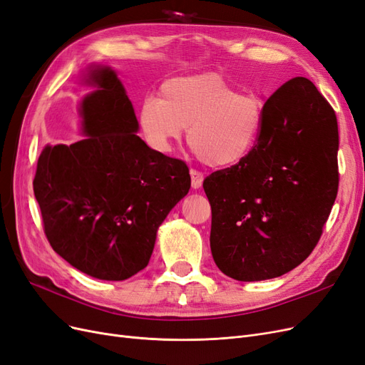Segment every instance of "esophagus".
Returning a JSON list of instances; mask_svg holds the SVG:
<instances>
[{
	"mask_svg": "<svg viewBox=\"0 0 365 365\" xmlns=\"http://www.w3.org/2000/svg\"><path fill=\"white\" fill-rule=\"evenodd\" d=\"M190 177H192V187L193 188H200V185H202V182H204V173L192 169Z\"/></svg>",
	"mask_w": 365,
	"mask_h": 365,
	"instance_id": "34e87169",
	"label": "esophagus"
}]
</instances>
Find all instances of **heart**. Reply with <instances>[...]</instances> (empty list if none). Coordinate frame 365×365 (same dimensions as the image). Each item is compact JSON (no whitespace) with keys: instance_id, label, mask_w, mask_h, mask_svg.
<instances>
[{"instance_id":"heart-1","label":"heart","mask_w":365,"mask_h":365,"mask_svg":"<svg viewBox=\"0 0 365 365\" xmlns=\"http://www.w3.org/2000/svg\"><path fill=\"white\" fill-rule=\"evenodd\" d=\"M137 122L146 143L169 154L184 130L196 155L211 168H232L254 149L262 127V103L215 72L169 78L160 98H145Z\"/></svg>"}]
</instances>
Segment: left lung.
Instances as JSON below:
<instances>
[{"mask_svg": "<svg viewBox=\"0 0 365 365\" xmlns=\"http://www.w3.org/2000/svg\"><path fill=\"white\" fill-rule=\"evenodd\" d=\"M336 154L335 111L317 87L282 84L264 103L250 154L204 180L211 254L226 276L272 279L309 257L338 193Z\"/></svg>", "mask_w": 365, "mask_h": 365, "instance_id": "left-lung-1", "label": "left lung"}]
</instances>
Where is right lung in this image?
I'll return each instance as SVG.
<instances>
[{
	"label": "right lung",
	"mask_w": 365,
	"mask_h": 365,
	"mask_svg": "<svg viewBox=\"0 0 365 365\" xmlns=\"http://www.w3.org/2000/svg\"><path fill=\"white\" fill-rule=\"evenodd\" d=\"M81 103L86 139L45 146L33 181L43 231L80 272L123 281L148 266L158 226L188 193L182 160L150 149L115 71L93 66Z\"/></svg>",
	"instance_id": "add662e5"
}]
</instances>
